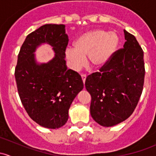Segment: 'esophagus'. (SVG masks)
<instances>
[{"label": "esophagus", "instance_id": "esophagus-1", "mask_svg": "<svg viewBox=\"0 0 156 156\" xmlns=\"http://www.w3.org/2000/svg\"><path fill=\"white\" fill-rule=\"evenodd\" d=\"M86 78H87V76H86V75H81V78H82V81H83V83H85V80H86Z\"/></svg>", "mask_w": 156, "mask_h": 156}]
</instances>
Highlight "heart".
Listing matches in <instances>:
<instances>
[{
	"instance_id": "1",
	"label": "heart",
	"mask_w": 156,
	"mask_h": 156,
	"mask_svg": "<svg viewBox=\"0 0 156 156\" xmlns=\"http://www.w3.org/2000/svg\"><path fill=\"white\" fill-rule=\"evenodd\" d=\"M119 36L114 31L94 29L80 35L65 52L69 67L77 71L84 66L85 56L94 69H101L108 63L119 46Z\"/></svg>"
}]
</instances>
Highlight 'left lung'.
<instances>
[{"label": "left lung", "mask_w": 156, "mask_h": 156, "mask_svg": "<svg viewBox=\"0 0 156 156\" xmlns=\"http://www.w3.org/2000/svg\"><path fill=\"white\" fill-rule=\"evenodd\" d=\"M124 48L100 72L88 75L85 87L91 96L90 110L94 120L112 127L128 119L134 111L144 88V51L133 34L124 30Z\"/></svg>", "instance_id": "left-lung-1"}]
</instances>
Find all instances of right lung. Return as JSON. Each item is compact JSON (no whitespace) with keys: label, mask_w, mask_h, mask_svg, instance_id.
Returning a JSON list of instances; mask_svg holds the SVG:
<instances>
[{"label":"right lung","mask_w":156,"mask_h":156,"mask_svg":"<svg viewBox=\"0 0 156 156\" xmlns=\"http://www.w3.org/2000/svg\"><path fill=\"white\" fill-rule=\"evenodd\" d=\"M65 25L46 24L30 33L18 55L15 78L22 103L29 117L41 126L56 129L69 119L74 99L84 88L78 72L68 69L65 60L69 42ZM42 43L53 48L55 57L38 64L34 52Z\"/></svg>","instance_id":"1"}]
</instances>
